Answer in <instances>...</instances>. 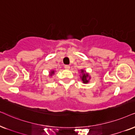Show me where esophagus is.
<instances>
[{"mask_svg":"<svg viewBox=\"0 0 135 135\" xmlns=\"http://www.w3.org/2000/svg\"><path fill=\"white\" fill-rule=\"evenodd\" d=\"M64 68L66 70H69L70 69V66L69 65H65L64 66Z\"/></svg>","mask_w":135,"mask_h":135,"instance_id":"esophagus-1","label":"esophagus"}]
</instances>
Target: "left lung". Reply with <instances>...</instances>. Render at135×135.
<instances>
[{
	"instance_id": "obj_1",
	"label": "left lung",
	"mask_w": 135,
	"mask_h": 135,
	"mask_svg": "<svg viewBox=\"0 0 135 135\" xmlns=\"http://www.w3.org/2000/svg\"><path fill=\"white\" fill-rule=\"evenodd\" d=\"M81 72L83 73V70H81ZM88 76V74H85V73H83V74L82 75V76H81V78L82 80L83 83H88V80H87V77Z\"/></svg>"
}]
</instances>
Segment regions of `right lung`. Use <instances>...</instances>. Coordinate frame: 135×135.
Returning a JSON list of instances; mask_svg holds the SVG:
<instances>
[{"label":"right lung","mask_w":135,"mask_h":135,"mask_svg":"<svg viewBox=\"0 0 135 135\" xmlns=\"http://www.w3.org/2000/svg\"><path fill=\"white\" fill-rule=\"evenodd\" d=\"M54 71H52V72H51V73H50L51 75H52L54 74Z\"/></svg>","instance_id":"add662e5"}]
</instances>
